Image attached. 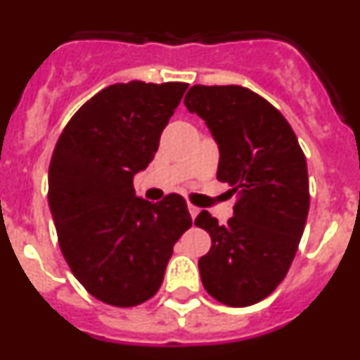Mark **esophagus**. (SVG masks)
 <instances>
[{
    "label": "esophagus",
    "mask_w": 360,
    "mask_h": 360,
    "mask_svg": "<svg viewBox=\"0 0 360 360\" xmlns=\"http://www.w3.org/2000/svg\"><path fill=\"white\" fill-rule=\"evenodd\" d=\"M187 209H189V212H191V218H196V216H198V212H200V209L196 207V205H187Z\"/></svg>",
    "instance_id": "1"
}]
</instances>
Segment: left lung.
<instances>
[{"label": "left lung", "instance_id": "obj_1", "mask_svg": "<svg viewBox=\"0 0 360 360\" xmlns=\"http://www.w3.org/2000/svg\"><path fill=\"white\" fill-rule=\"evenodd\" d=\"M184 104L218 144L216 178L240 191L227 225L196 216L212 241L198 262L202 283L219 303L250 307L276 290L297 252L310 207L307 158L287 119L249 88L196 84Z\"/></svg>", "mask_w": 360, "mask_h": 360}]
</instances>
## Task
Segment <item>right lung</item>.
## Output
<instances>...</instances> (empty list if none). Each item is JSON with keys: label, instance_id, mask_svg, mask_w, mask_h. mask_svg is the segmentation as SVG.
I'll return each mask as SVG.
<instances>
[{"label": "right lung", "instance_id": "1", "mask_svg": "<svg viewBox=\"0 0 360 360\" xmlns=\"http://www.w3.org/2000/svg\"><path fill=\"white\" fill-rule=\"evenodd\" d=\"M186 82L111 84L63 129L49 169L59 247L94 297L128 308L157 294L173 247L193 225L186 200L139 198L133 176L155 158Z\"/></svg>", "mask_w": 360, "mask_h": 360}]
</instances>
